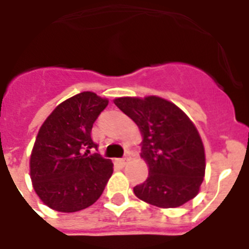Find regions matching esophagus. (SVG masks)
Here are the masks:
<instances>
[{
    "label": "esophagus",
    "mask_w": 249,
    "mask_h": 249,
    "mask_svg": "<svg viewBox=\"0 0 249 249\" xmlns=\"http://www.w3.org/2000/svg\"><path fill=\"white\" fill-rule=\"evenodd\" d=\"M128 160H129L128 157H125V158H121V160H120V163L123 164V166H124V164L128 163Z\"/></svg>",
    "instance_id": "34e87169"
}]
</instances>
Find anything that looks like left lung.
I'll use <instances>...</instances> for the list:
<instances>
[{"label": "left lung", "instance_id": "obj_1", "mask_svg": "<svg viewBox=\"0 0 249 249\" xmlns=\"http://www.w3.org/2000/svg\"><path fill=\"white\" fill-rule=\"evenodd\" d=\"M114 102L143 134L142 157L149 175L134 187L135 196L158 208H177L194 199L205 176V152L185 112L157 96L120 97Z\"/></svg>", "mask_w": 249, "mask_h": 249}]
</instances>
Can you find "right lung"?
<instances>
[{"mask_svg":"<svg viewBox=\"0 0 249 249\" xmlns=\"http://www.w3.org/2000/svg\"><path fill=\"white\" fill-rule=\"evenodd\" d=\"M108 101L81 92L54 108L37 133L30 158L35 192L49 208L74 213L97 201L112 175V163L99 153L91 131Z\"/></svg>","mask_w":249,"mask_h":249,"instance_id":"right-lung-1","label":"right lung"}]
</instances>
